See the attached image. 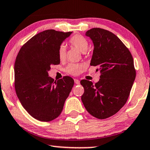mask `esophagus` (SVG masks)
<instances>
[{"label":"esophagus","instance_id":"1","mask_svg":"<svg viewBox=\"0 0 150 150\" xmlns=\"http://www.w3.org/2000/svg\"><path fill=\"white\" fill-rule=\"evenodd\" d=\"M74 82L75 83H76V84H80V80L78 79H74Z\"/></svg>","mask_w":150,"mask_h":150}]
</instances>
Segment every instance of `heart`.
I'll return each mask as SVG.
<instances>
[{
    "label": "heart",
    "mask_w": 150,
    "mask_h": 150,
    "mask_svg": "<svg viewBox=\"0 0 150 150\" xmlns=\"http://www.w3.org/2000/svg\"><path fill=\"white\" fill-rule=\"evenodd\" d=\"M69 44L72 47H74L81 52H84L87 51L89 43L88 39L80 34H76L71 38L69 41ZM58 57L60 60H64L66 59V49L64 45H60L58 49ZM84 67L81 64L71 63L66 68V72L72 75H78L83 72Z\"/></svg>",
    "instance_id": "1"
}]
</instances>
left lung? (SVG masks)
I'll list each match as a JSON object with an SVG mask.
<instances>
[{
    "mask_svg": "<svg viewBox=\"0 0 150 150\" xmlns=\"http://www.w3.org/2000/svg\"><path fill=\"white\" fill-rule=\"evenodd\" d=\"M86 35L93 41L94 49L90 65L98 67L100 79L95 84L87 80L82 101L90 115L99 119L112 116L125 105L136 78L132 54L121 40L111 31L95 28Z\"/></svg>",
    "mask_w": 150,
    "mask_h": 150,
    "instance_id": "obj_1",
    "label": "left lung"
}]
</instances>
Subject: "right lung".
Wrapping results in <instances>:
<instances>
[{"label":"right lung","instance_id":"obj_1","mask_svg":"<svg viewBox=\"0 0 150 150\" xmlns=\"http://www.w3.org/2000/svg\"><path fill=\"white\" fill-rule=\"evenodd\" d=\"M71 33L54 30L39 33L21 47L16 59V93L23 108L40 121L59 116L74 83L68 76L54 81L48 74L52 65L60 64L58 49Z\"/></svg>","mask_w":150,"mask_h":150}]
</instances>
